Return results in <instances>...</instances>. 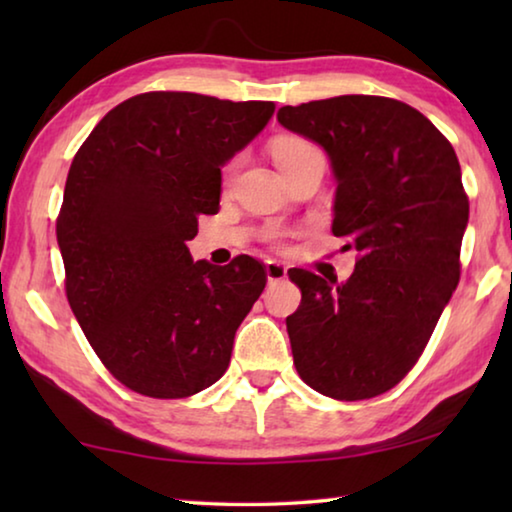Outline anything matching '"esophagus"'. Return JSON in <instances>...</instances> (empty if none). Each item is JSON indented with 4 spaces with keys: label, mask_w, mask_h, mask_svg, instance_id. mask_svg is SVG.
I'll return each instance as SVG.
<instances>
[{
    "label": "esophagus",
    "mask_w": 512,
    "mask_h": 512,
    "mask_svg": "<svg viewBox=\"0 0 512 512\" xmlns=\"http://www.w3.org/2000/svg\"><path fill=\"white\" fill-rule=\"evenodd\" d=\"M264 271H266V280L268 282H280V280H284V277H287V266L280 264V262H275V259H268L266 266H264Z\"/></svg>",
    "instance_id": "obj_1"
}]
</instances>
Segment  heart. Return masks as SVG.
I'll use <instances>...</instances> for the list:
<instances>
[{"label":"heart","mask_w":512,"mask_h":512,"mask_svg":"<svg viewBox=\"0 0 512 512\" xmlns=\"http://www.w3.org/2000/svg\"><path fill=\"white\" fill-rule=\"evenodd\" d=\"M271 155H273V162L277 164V169L287 171L293 167V164H298L307 158H314V155H320V151L311 142L302 140V137L284 135V137H277V140L271 144Z\"/></svg>","instance_id":"1"}]
</instances>
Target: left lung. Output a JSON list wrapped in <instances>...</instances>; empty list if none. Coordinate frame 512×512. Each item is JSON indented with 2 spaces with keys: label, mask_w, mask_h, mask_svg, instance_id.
Instances as JSON below:
<instances>
[{
  "label": "left lung",
  "mask_w": 512,
  "mask_h": 512,
  "mask_svg": "<svg viewBox=\"0 0 512 512\" xmlns=\"http://www.w3.org/2000/svg\"><path fill=\"white\" fill-rule=\"evenodd\" d=\"M277 121L327 153L332 232L359 250L345 282L289 271L302 291L287 318L293 363L318 393L368 400L415 366L461 277V164L422 112L395 99L343 94L284 106Z\"/></svg>",
  "instance_id": "8db88e82"
}]
</instances>
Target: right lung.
<instances>
[{"label": "right lung", "instance_id": "right-lung-1", "mask_svg": "<svg viewBox=\"0 0 512 512\" xmlns=\"http://www.w3.org/2000/svg\"><path fill=\"white\" fill-rule=\"evenodd\" d=\"M273 101L149 92L103 117L67 173L56 223L76 320L112 375L178 400L228 370L266 287L257 259L194 262L198 214H216L221 167L273 117Z\"/></svg>", "mask_w": 512, "mask_h": 512}]
</instances>
